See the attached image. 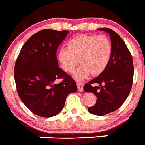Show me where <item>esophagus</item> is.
Here are the masks:
<instances>
[{
	"label": "esophagus",
	"instance_id": "34e87169",
	"mask_svg": "<svg viewBox=\"0 0 145 145\" xmlns=\"http://www.w3.org/2000/svg\"><path fill=\"white\" fill-rule=\"evenodd\" d=\"M77 88H78V91L82 92L83 91L82 84V83H77Z\"/></svg>",
	"mask_w": 145,
	"mask_h": 145
}]
</instances>
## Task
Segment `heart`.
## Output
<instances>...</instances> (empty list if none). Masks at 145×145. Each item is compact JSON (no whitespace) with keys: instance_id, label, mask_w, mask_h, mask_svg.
I'll return each instance as SVG.
<instances>
[{"instance_id":"1","label":"heart","mask_w":145,"mask_h":145,"mask_svg":"<svg viewBox=\"0 0 145 145\" xmlns=\"http://www.w3.org/2000/svg\"><path fill=\"white\" fill-rule=\"evenodd\" d=\"M57 53V60L62 69L71 73L80 63L82 65L73 73L76 81L90 76L99 75L106 69L111 60L112 46L106 36L81 34L72 38Z\"/></svg>"}]
</instances>
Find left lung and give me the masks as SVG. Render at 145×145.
<instances>
[{"label": "left lung", "instance_id": "obj_1", "mask_svg": "<svg viewBox=\"0 0 145 145\" xmlns=\"http://www.w3.org/2000/svg\"><path fill=\"white\" fill-rule=\"evenodd\" d=\"M98 30L109 35L112 53L106 69L85 84L84 91L93 93L97 97L96 103L88 108V112L102 116L116 111L128 98L133 83V63L126 44L116 32L106 27ZM96 83L99 86L94 85Z\"/></svg>", "mask_w": 145, "mask_h": 145}]
</instances>
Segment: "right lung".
<instances>
[{
    "label": "right lung",
    "mask_w": 145,
    "mask_h": 145,
    "mask_svg": "<svg viewBox=\"0 0 145 145\" xmlns=\"http://www.w3.org/2000/svg\"><path fill=\"white\" fill-rule=\"evenodd\" d=\"M68 31L46 29L33 35L23 45L14 67L17 90L23 104L33 113L50 118L59 114L65 99L77 90L70 76L58 67L56 52ZM64 78L55 84L57 78Z\"/></svg>",
    "instance_id": "add662e5"
}]
</instances>
